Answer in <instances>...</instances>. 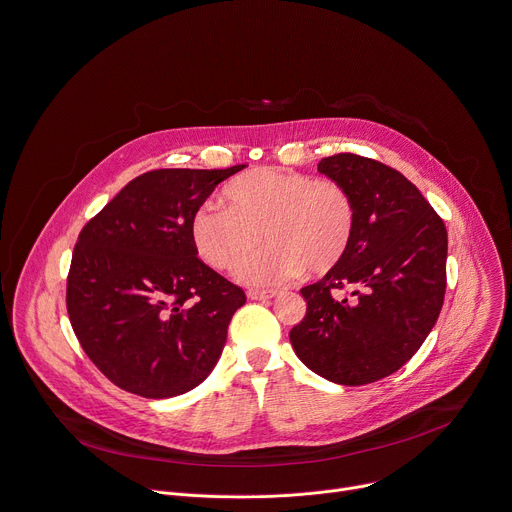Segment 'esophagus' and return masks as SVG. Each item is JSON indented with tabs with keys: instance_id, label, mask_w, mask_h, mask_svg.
Returning <instances> with one entry per match:
<instances>
[{
	"instance_id": "1",
	"label": "esophagus",
	"mask_w": 512,
	"mask_h": 512,
	"mask_svg": "<svg viewBox=\"0 0 512 512\" xmlns=\"http://www.w3.org/2000/svg\"><path fill=\"white\" fill-rule=\"evenodd\" d=\"M272 297H276L274 291H258V289L248 291V299H252V301H268Z\"/></svg>"
}]
</instances>
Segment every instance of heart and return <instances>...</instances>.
<instances>
[{
  "label": "heart",
  "mask_w": 512,
  "mask_h": 512,
  "mask_svg": "<svg viewBox=\"0 0 512 512\" xmlns=\"http://www.w3.org/2000/svg\"><path fill=\"white\" fill-rule=\"evenodd\" d=\"M227 207L201 205L191 221L199 256L217 270H234L262 233L271 244L245 259L238 278L278 287L299 276L325 274L342 262L356 234V203L333 179L260 166L225 187Z\"/></svg>",
  "instance_id": "b5f03b06"
}]
</instances>
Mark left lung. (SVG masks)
Instances as JSON below:
<instances>
[{
    "instance_id": "left-lung-1",
    "label": "left lung",
    "mask_w": 512,
    "mask_h": 512,
    "mask_svg": "<svg viewBox=\"0 0 512 512\" xmlns=\"http://www.w3.org/2000/svg\"><path fill=\"white\" fill-rule=\"evenodd\" d=\"M317 168L350 191L356 234L348 256L301 289L307 313L289 337L315 374L362 386L405 366L433 329L445 297L447 232L399 170L350 152Z\"/></svg>"
}]
</instances>
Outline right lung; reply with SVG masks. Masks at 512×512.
Returning a JSON list of instances; mask_svg holds the SVG:
<instances>
[{"label": "right lung", "mask_w": 512, "mask_h": 512, "mask_svg": "<svg viewBox=\"0 0 512 512\" xmlns=\"http://www.w3.org/2000/svg\"><path fill=\"white\" fill-rule=\"evenodd\" d=\"M230 168H158L85 223L67 278V311L89 360L113 384L168 399L201 384L246 303L197 258L195 211Z\"/></svg>", "instance_id": "obj_1"}]
</instances>
